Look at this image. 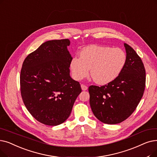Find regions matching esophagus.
<instances>
[{
	"mask_svg": "<svg viewBox=\"0 0 157 157\" xmlns=\"http://www.w3.org/2000/svg\"><path fill=\"white\" fill-rule=\"evenodd\" d=\"M81 89H82L83 90H86L87 88H88V87L86 85H83V84L81 85Z\"/></svg>",
	"mask_w": 157,
	"mask_h": 157,
	"instance_id": "obj_1",
	"label": "esophagus"
}]
</instances>
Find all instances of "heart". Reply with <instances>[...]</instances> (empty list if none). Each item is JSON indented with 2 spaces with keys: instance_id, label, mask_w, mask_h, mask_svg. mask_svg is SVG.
<instances>
[{
  "instance_id": "heart-1",
  "label": "heart",
  "mask_w": 157,
  "mask_h": 157,
  "mask_svg": "<svg viewBox=\"0 0 157 157\" xmlns=\"http://www.w3.org/2000/svg\"><path fill=\"white\" fill-rule=\"evenodd\" d=\"M126 62L125 52L118 47L91 45L80 52V58L74 56L70 62L73 78L81 80L90 75L95 83L106 85L116 79Z\"/></svg>"
}]
</instances>
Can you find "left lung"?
<instances>
[{
    "label": "left lung",
    "instance_id": "left-lung-1",
    "mask_svg": "<svg viewBox=\"0 0 157 157\" xmlns=\"http://www.w3.org/2000/svg\"><path fill=\"white\" fill-rule=\"evenodd\" d=\"M126 62L119 76L101 86L88 87L94 115L105 124H115L128 119L137 107L146 86V70L134 49L124 44Z\"/></svg>",
    "mask_w": 157,
    "mask_h": 157
}]
</instances>
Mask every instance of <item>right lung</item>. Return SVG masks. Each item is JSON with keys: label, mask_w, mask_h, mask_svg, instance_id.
<instances>
[{"label": "right lung", "mask_w": 157, "mask_h": 157, "mask_svg": "<svg viewBox=\"0 0 157 157\" xmlns=\"http://www.w3.org/2000/svg\"><path fill=\"white\" fill-rule=\"evenodd\" d=\"M69 39L47 41L24 59L20 71V93L36 120L48 126L65 122L81 92L70 76Z\"/></svg>", "instance_id": "add662e5"}]
</instances>
